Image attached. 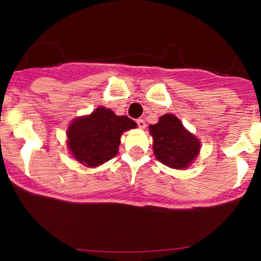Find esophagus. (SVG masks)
I'll use <instances>...</instances> for the list:
<instances>
[{"label":"esophagus","instance_id":"1","mask_svg":"<svg viewBox=\"0 0 261 261\" xmlns=\"http://www.w3.org/2000/svg\"><path fill=\"white\" fill-rule=\"evenodd\" d=\"M136 122H137V126H139L140 128H145L146 127V122H145V120H143V119H137Z\"/></svg>","mask_w":261,"mask_h":261}]
</instances>
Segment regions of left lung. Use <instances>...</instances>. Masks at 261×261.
<instances>
[{
	"instance_id": "obj_1",
	"label": "left lung",
	"mask_w": 261,
	"mask_h": 261,
	"mask_svg": "<svg viewBox=\"0 0 261 261\" xmlns=\"http://www.w3.org/2000/svg\"><path fill=\"white\" fill-rule=\"evenodd\" d=\"M149 133L153 137L155 158L170 168H187L199 154V140L185 130L180 120L172 114L161 116L157 124L149 126Z\"/></svg>"
}]
</instances>
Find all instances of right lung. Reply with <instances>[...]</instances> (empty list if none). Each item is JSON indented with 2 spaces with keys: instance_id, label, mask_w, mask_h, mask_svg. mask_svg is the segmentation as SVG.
Masks as SVG:
<instances>
[{
  "instance_id": "obj_1",
  "label": "right lung",
  "mask_w": 261,
  "mask_h": 261,
  "mask_svg": "<svg viewBox=\"0 0 261 261\" xmlns=\"http://www.w3.org/2000/svg\"><path fill=\"white\" fill-rule=\"evenodd\" d=\"M136 126L127 116L99 107L91 115L72 121L67 130L68 148L80 163L97 167L116 155L121 134Z\"/></svg>"
}]
</instances>
